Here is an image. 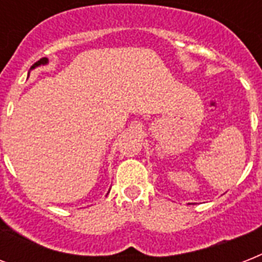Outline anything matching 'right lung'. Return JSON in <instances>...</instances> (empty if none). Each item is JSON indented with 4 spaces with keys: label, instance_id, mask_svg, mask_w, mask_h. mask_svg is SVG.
<instances>
[{
    "label": "right lung",
    "instance_id": "right-lung-1",
    "mask_svg": "<svg viewBox=\"0 0 262 262\" xmlns=\"http://www.w3.org/2000/svg\"><path fill=\"white\" fill-rule=\"evenodd\" d=\"M46 63H49V58H42V59H39L38 62H35L32 67H31V71L32 69H35V68H38L40 67V65H46Z\"/></svg>",
    "mask_w": 262,
    "mask_h": 262
}]
</instances>
